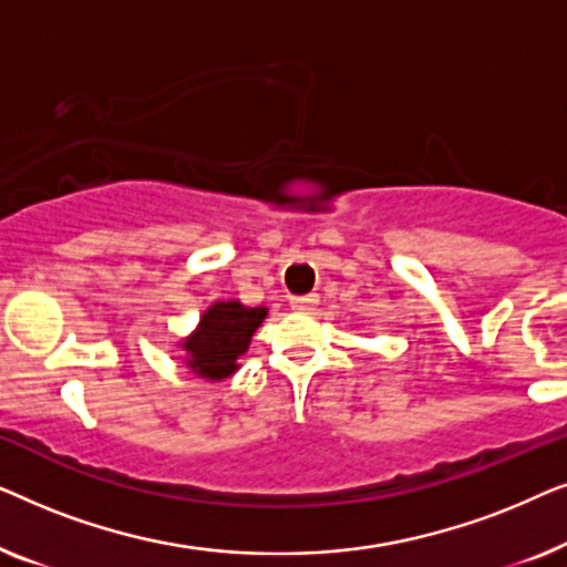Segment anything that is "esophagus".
<instances>
[{
    "instance_id": "obj_1",
    "label": "esophagus",
    "mask_w": 567,
    "mask_h": 567,
    "mask_svg": "<svg viewBox=\"0 0 567 567\" xmlns=\"http://www.w3.org/2000/svg\"><path fill=\"white\" fill-rule=\"evenodd\" d=\"M317 305H320L317 293H305V297H291V309H297V312H312Z\"/></svg>"
}]
</instances>
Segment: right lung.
<instances>
[{"label": "right lung", "mask_w": 567, "mask_h": 567, "mask_svg": "<svg viewBox=\"0 0 567 567\" xmlns=\"http://www.w3.org/2000/svg\"><path fill=\"white\" fill-rule=\"evenodd\" d=\"M268 317L266 307H245L239 299H219L200 315L196 330L183 338V363L206 382L235 377L255 330Z\"/></svg>", "instance_id": "right-lung-1"}]
</instances>
